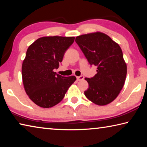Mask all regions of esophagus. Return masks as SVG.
<instances>
[{"mask_svg":"<svg viewBox=\"0 0 147 147\" xmlns=\"http://www.w3.org/2000/svg\"><path fill=\"white\" fill-rule=\"evenodd\" d=\"M84 78V76H77V77H76V79H77V80H78V81L83 80Z\"/></svg>","mask_w":147,"mask_h":147,"instance_id":"1","label":"esophagus"}]
</instances>
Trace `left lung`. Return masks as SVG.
<instances>
[{
    "label": "left lung",
    "mask_w": 147,
    "mask_h": 147,
    "mask_svg": "<svg viewBox=\"0 0 147 147\" xmlns=\"http://www.w3.org/2000/svg\"><path fill=\"white\" fill-rule=\"evenodd\" d=\"M75 41L90 65L97 67L94 77L85 78L89 84L86 96L98 106L111 103L123 89L127 73L120 46L100 32L77 36Z\"/></svg>",
    "instance_id": "left-lung-1"
}]
</instances>
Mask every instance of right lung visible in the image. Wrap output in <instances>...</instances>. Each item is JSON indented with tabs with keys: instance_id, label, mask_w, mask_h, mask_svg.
<instances>
[{
	"instance_id": "obj_1",
	"label": "right lung",
	"mask_w": 147,
	"mask_h": 147,
	"mask_svg": "<svg viewBox=\"0 0 147 147\" xmlns=\"http://www.w3.org/2000/svg\"><path fill=\"white\" fill-rule=\"evenodd\" d=\"M74 37L45 36L38 38L27 49L22 65L24 90L36 105L53 107L62 100L76 78L62 76L54 72L59 67L65 52L73 43Z\"/></svg>"
}]
</instances>
